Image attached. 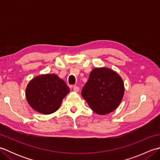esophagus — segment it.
<instances>
[{
  "label": "esophagus",
  "instance_id": "1",
  "mask_svg": "<svg viewBox=\"0 0 160 160\" xmlns=\"http://www.w3.org/2000/svg\"><path fill=\"white\" fill-rule=\"evenodd\" d=\"M73 91H75V92H78V91H79V90H80V88H79V87H78V86H73Z\"/></svg>",
  "mask_w": 160,
  "mask_h": 160
}]
</instances>
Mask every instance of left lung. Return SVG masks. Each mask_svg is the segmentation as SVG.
Returning <instances> with one entry per match:
<instances>
[{"mask_svg": "<svg viewBox=\"0 0 160 160\" xmlns=\"http://www.w3.org/2000/svg\"><path fill=\"white\" fill-rule=\"evenodd\" d=\"M124 93L121 76L109 68H95L82 90V96L98 115L113 112L120 105Z\"/></svg>", "mask_w": 160, "mask_h": 160, "instance_id": "8db88e82", "label": "left lung"}]
</instances>
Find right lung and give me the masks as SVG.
Returning <instances> with one entry per match:
<instances>
[{"label": "right lung", "mask_w": 160, "mask_h": 160, "mask_svg": "<svg viewBox=\"0 0 160 160\" xmlns=\"http://www.w3.org/2000/svg\"><path fill=\"white\" fill-rule=\"evenodd\" d=\"M69 88L56 74H43L33 78L26 87V99L33 110L44 115L56 112Z\"/></svg>", "instance_id": "1"}]
</instances>
